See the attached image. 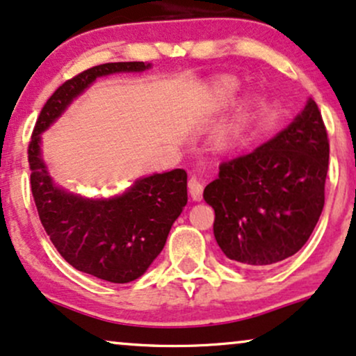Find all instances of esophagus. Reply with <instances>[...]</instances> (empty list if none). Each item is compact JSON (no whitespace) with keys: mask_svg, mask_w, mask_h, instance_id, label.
I'll list each match as a JSON object with an SVG mask.
<instances>
[{"mask_svg":"<svg viewBox=\"0 0 356 356\" xmlns=\"http://www.w3.org/2000/svg\"><path fill=\"white\" fill-rule=\"evenodd\" d=\"M188 193H191L193 200L200 202L202 197H204V184L197 181L195 177H192L191 181H188Z\"/></svg>","mask_w":356,"mask_h":356,"instance_id":"obj_1","label":"esophagus"}]
</instances>
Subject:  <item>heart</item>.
<instances>
[{
  "instance_id": "b5f03b06",
  "label": "heart",
  "mask_w": 356,
  "mask_h": 356,
  "mask_svg": "<svg viewBox=\"0 0 356 356\" xmlns=\"http://www.w3.org/2000/svg\"><path fill=\"white\" fill-rule=\"evenodd\" d=\"M236 90H238V83L235 79L223 77L218 80L217 85H215V95H217L218 100L228 102L235 97ZM232 136H233L232 131H222L217 136V139H215V146H217L218 149H225V147L230 146Z\"/></svg>"
}]
</instances>
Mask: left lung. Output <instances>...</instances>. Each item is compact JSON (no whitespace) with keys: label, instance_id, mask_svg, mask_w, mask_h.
Returning a JSON list of instances; mask_svg holds the SVG:
<instances>
[{"label":"left lung","instance_id":"left-lung-1","mask_svg":"<svg viewBox=\"0 0 356 356\" xmlns=\"http://www.w3.org/2000/svg\"><path fill=\"white\" fill-rule=\"evenodd\" d=\"M327 129L310 98L302 113L268 143L220 164L204 191L213 235L240 266H269L307 243L325 204Z\"/></svg>","mask_w":356,"mask_h":356}]
</instances>
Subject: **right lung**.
Listing matches in <instances>:
<instances>
[{
  "instance_id": "add662e5",
  "label": "right lung",
  "mask_w": 356,
  "mask_h": 356,
  "mask_svg": "<svg viewBox=\"0 0 356 356\" xmlns=\"http://www.w3.org/2000/svg\"><path fill=\"white\" fill-rule=\"evenodd\" d=\"M145 62H110L83 70L52 93L40 110L28 147L31 192L44 230L70 266L116 284L146 273L187 204V172L174 169L138 179L121 195L85 199L57 187L40 157V133L98 77L143 72Z\"/></svg>"
}]
</instances>
